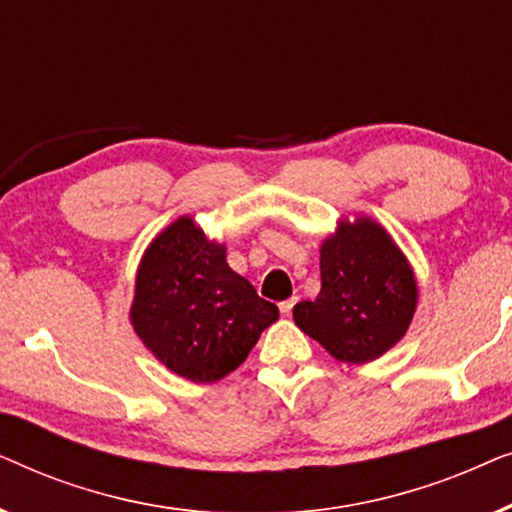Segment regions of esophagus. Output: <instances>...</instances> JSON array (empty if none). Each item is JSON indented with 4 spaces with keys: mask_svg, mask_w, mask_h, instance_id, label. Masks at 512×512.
Listing matches in <instances>:
<instances>
[{
    "mask_svg": "<svg viewBox=\"0 0 512 512\" xmlns=\"http://www.w3.org/2000/svg\"><path fill=\"white\" fill-rule=\"evenodd\" d=\"M296 300H298V298H289V300H284V303H279V312H282L284 317H291L293 305H296Z\"/></svg>",
    "mask_w": 512,
    "mask_h": 512,
    "instance_id": "34e87169",
    "label": "esophagus"
}]
</instances>
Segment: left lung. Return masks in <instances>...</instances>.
<instances>
[{
    "label": "left lung",
    "mask_w": 512,
    "mask_h": 512,
    "mask_svg": "<svg viewBox=\"0 0 512 512\" xmlns=\"http://www.w3.org/2000/svg\"><path fill=\"white\" fill-rule=\"evenodd\" d=\"M321 291L293 307V321L328 354L368 363L396 345L417 307L408 258L373 219L340 221L321 244Z\"/></svg>",
    "instance_id": "1"
}]
</instances>
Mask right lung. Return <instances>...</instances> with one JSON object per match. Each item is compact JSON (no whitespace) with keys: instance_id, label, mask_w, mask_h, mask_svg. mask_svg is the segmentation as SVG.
<instances>
[{"instance_id":"right-lung-1","label":"right lung","mask_w":512,"mask_h":512,"mask_svg":"<svg viewBox=\"0 0 512 512\" xmlns=\"http://www.w3.org/2000/svg\"><path fill=\"white\" fill-rule=\"evenodd\" d=\"M279 319L275 303L226 263L191 216L170 223L144 251L130 321L158 361L191 382H216L244 363Z\"/></svg>"}]
</instances>
